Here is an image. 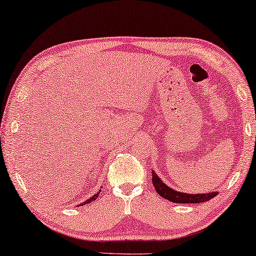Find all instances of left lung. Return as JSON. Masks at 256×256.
Returning a JSON list of instances; mask_svg holds the SVG:
<instances>
[{
  "label": "left lung",
  "instance_id": "obj_1",
  "mask_svg": "<svg viewBox=\"0 0 256 256\" xmlns=\"http://www.w3.org/2000/svg\"><path fill=\"white\" fill-rule=\"evenodd\" d=\"M152 182L156 192L161 198L174 203H202L206 202V200H211L218 195V192H206V194H186V192H177L166 185L158 177V174H154V171H152Z\"/></svg>",
  "mask_w": 256,
  "mask_h": 256
}]
</instances>
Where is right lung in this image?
I'll return each mask as SVG.
<instances>
[{
	"label": "right lung",
	"instance_id": "1",
	"mask_svg": "<svg viewBox=\"0 0 256 256\" xmlns=\"http://www.w3.org/2000/svg\"><path fill=\"white\" fill-rule=\"evenodd\" d=\"M100 192V190L98 192H96V194H95L94 196H92L90 198H88V200H85V202H82L80 205H85V204H87V203H90V202H93V200H95L96 198H98V196Z\"/></svg>",
	"mask_w": 256,
	"mask_h": 256
}]
</instances>
